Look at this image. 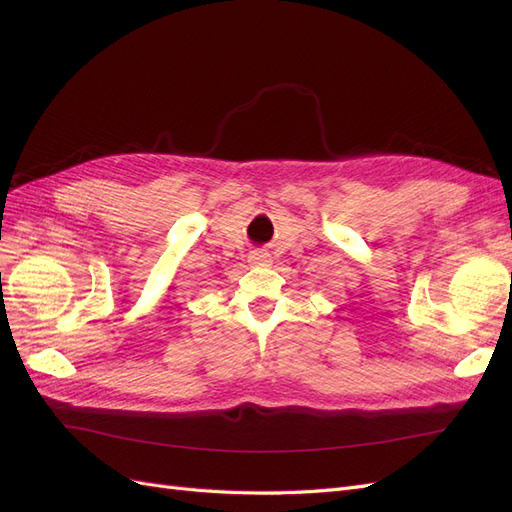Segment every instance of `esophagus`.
I'll list each match as a JSON object with an SVG mask.
<instances>
[{
    "label": "esophagus",
    "instance_id": "1",
    "mask_svg": "<svg viewBox=\"0 0 512 512\" xmlns=\"http://www.w3.org/2000/svg\"><path fill=\"white\" fill-rule=\"evenodd\" d=\"M271 260V256L265 252V250H254L250 254V262L252 265H267V262Z\"/></svg>",
    "mask_w": 512,
    "mask_h": 512
}]
</instances>
